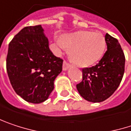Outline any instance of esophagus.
<instances>
[{
  "label": "esophagus",
  "mask_w": 131,
  "mask_h": 131,
  "mask_svg": "<svg viewBox=\"0 0 131 131\" xmlns=\"http://www.w3.org/2000/svg\"><path fill=\"white\" fill-rule=\"evenodd\" d=\"M70 67V64L69 63H67V61H64V63H63V70H64V71L67 70Z\"/></svg>",
  "instance_id": "esophagus-1"
}]
</instances>
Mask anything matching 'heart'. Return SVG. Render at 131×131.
I'll return each mask as SVG.
<instances>
[{
  "label": "heart",
  "instance_id": "obj_1",
  "mask_svg": "<svg viewBox=\"0 0 131 131\" xmlns=\"http://www.w3.org/2000/svg\"><path fill=\"white\" fill-rule=\"evenodd\" d=\"M61 48L70 49L73 61L79 66H90L103 57L106 49L105 37L91 30H79L62 37L61 41L57 40Z\"/></svg>",
  "mask_w": 131,
  "mask_h": 131
}]
</instances>
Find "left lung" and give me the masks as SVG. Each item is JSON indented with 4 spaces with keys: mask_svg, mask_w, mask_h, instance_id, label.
Segmentation results:
<instances>
[{
    "mask_svg": "<svg viewBox=\"0 0 131 131\" xmlns=\"http://www.w3.org/2000/svg\"><path fill=\"white\" fill-rule=\"evenodd\" d=\"M107 51L97 64L82 69V81L77 85L86 101L100 103L109 98L119 86L125 73V58L115 38L105 35Z\"/></svg>",
    "mask_w": 131,
    "mask_h": 131,
    "instance_id": "8db88e82",
    "label": "left lung"
}]
</instances>
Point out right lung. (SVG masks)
Listing matches in <instances>:
<instances>
[{"label":"right lung","mask_w":131,"mask_h":131,"mask_svg":"<svg viewBox=\"0 0 131 131\" xmlns=\"http://www.w3.org/2000/svg\"><path fill=\"white\" fill-rule=\"evenodd\" d=\"M63 60L54 56L41 25L25 27L9 44L6 71L16 93L25 101L40 103L54 89Z\"/></svg>","instance_id":"right-lung-1"}]
</instances>
